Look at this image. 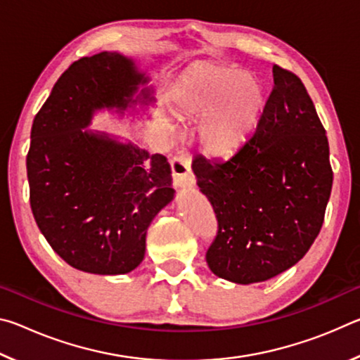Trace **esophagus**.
I'll use <instances>...</instances> for the list:
<instances>
[{"instance_id":"34e87169","label":"esophagus","mask_w":360,"mask_h":360,"mask_svg":"<svg viewBox=\"0 0 360 360\" xmlns=\"http://www.w3.org/2000/svg\"><path fill=\"white\" fill-rule=\"evenodd\" d=\"M173 173V182L178 187H188L193 184V174L191 169V157L187 152H181V154L174 155L169 160Z\"/></svg>"}]
</instances>
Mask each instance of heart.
I'll return each mask as SVG.
<instances>
[{
    "mask_svg": "<svg viewBox=\"0 0 360 360\" xmlns=\"http://www.w3.org/2000/svg\"><path fill=\"white\" fill-rule=\"evenodd\" d=\"M176 111L202 119L198 139L212 155L235 149L252 131L266 106V89L257 76L230 65L193 62L174 82Z\"/></svg>",
    "mask_w": 360,
    "mask_h": 360,
    "instance_id": "1",
    "label": "heart"
}]
</instances>
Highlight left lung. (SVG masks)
<instances>
[{
  "mask_svg": "<svg viewBox=\"0 0 360 360\" xmlns=\"http://www.w3.org/2000/svg\"><path fill=\"white\" fill-rule=\"evenodd\" d=\"M273 82L257 127L233 154L192 160L217 219L206 262L238 284L266 281L295 265L319 235L332 192L328 141L311 96L279 65Z\"/></svg>",
  "mask_w": 360,
  "mask_h": 360,
  "instance_id": "left-lung-1",
  "label": "left lung"
}]
</instances>
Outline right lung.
Instances as JSON below:
<instances>
[{
	"mask_svg": "<svg viewBox=\"0 0 360 360\" xmlns=\"http://www.w3.org/2000/svg\"><path fill=\"white\" fill-rule=\"evenodd\" d=\"M146 82L117 52L82 57L34 115L27 154L30 205L51 248L81 271L135 270L149 224L173 198L172 168L162 154L82 130L95 109L135 103L138 84Z\"/></svg>",
	"mask_w": 360,
	"mask_h": 360,
	"instance_id": "right-lung-1",
	"label": "right lung"
}]
</instances>
